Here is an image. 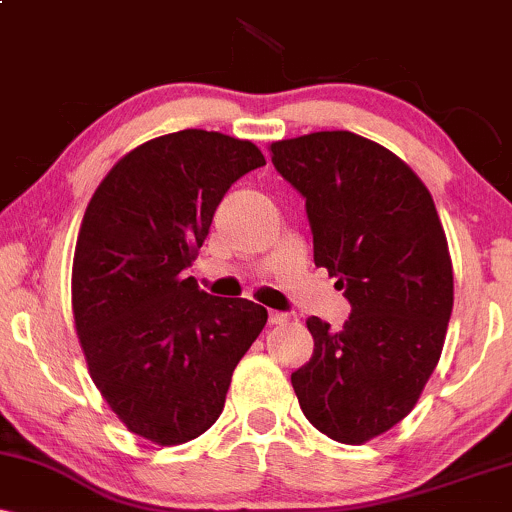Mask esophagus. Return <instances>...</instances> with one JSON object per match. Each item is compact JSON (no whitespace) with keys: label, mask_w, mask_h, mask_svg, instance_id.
Segmentation results:
<instances>
[{"label":"esophagus","mask_w":512,"mask_h":512,"mask_svg":"<svg viewBox=\"0 0 512 512\" xmlns=\"http://www.w3.org/2000/svg\"><path fill=\"white\" fill-rule=\"evenodd\" d=\"M291 317L286 313H279V310H269V325H284Z\"/></svg>","instance_id":"1"}]
</instances>
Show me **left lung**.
<instances>
[{"label": "left lung", "mask_w": 512, "mask_h": 512, "mask_svg": "<svg viewBox=\"0 0 512 512\" xmlns=\"http://www.w3.org/2000/svg\"><path fill=\"white\" fill-rule=\"evenodd\" d=\"M305 197L315 264L351 303L339 332L308 317L315 349L291 373L305 419L346 445L390 431L438 366L452 313V260L431 192L390 149L334 129L269 144Z\"/></svg>", "instance_id": "1"}]
</instances>
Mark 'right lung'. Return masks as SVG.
<instances>
[{"instance_id":"right-lung-1","label":"right lung","mask_w":512,"mask_h":512,"mask_svg":"<svg viewBox=\"0 0 512 512\" xmlns=\"http://www.w3.org/2000/svg\"><path fill=\"white\" fill-rule=\"evenodd\" d=\"M260 166L248 139L182 129L122 156L88 202L74 325L91 380L134 436L156 445L202 436L267 325L262 305L209 296L185 276L228 187Z\"/></svg>"}]
</instances>
